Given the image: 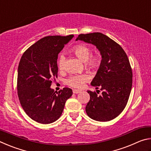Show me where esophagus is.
<instances>
[{
    "label": "esophagus",
    "instance_id": "1",
    "mask_svg": "<svg viewBox=\"0 0 151 151\" xmlns=\"http://www.w3.org/2000/svg\"><path fill=\"white\" fill-rule=\"evenodd\" d=\"M73 93H74V94H78V93H80L81 91H79V90H76V89H74V90L73 91Z\"/></svg>",
    "mask_w": 151,
    "mask_h": 151
}]
</instances>
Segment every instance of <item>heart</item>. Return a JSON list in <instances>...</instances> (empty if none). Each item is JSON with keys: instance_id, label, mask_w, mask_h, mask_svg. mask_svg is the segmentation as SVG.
I'll return each mask as SVG.
<instances>
[{"instance_id": "b5f03b06", "label": "heart", "mask_w": 151, "mask_h": 151, "mask_svg": "<svg viewBox=\"0 0 151 151\" xmlns=\"http://www.w3.org/2000/svg\"><path fill=\"white\" fill-rule=\"evenodd\" d=\"M73 52L76 57L85 62L86 67L91 69H96L99 68L101 63V57L99 53L91 54V49L87 45H78L73 48ZM66 58L63 54H60L58 59V66L60 69H63L65 66ZM90 77L86 74H76L70 75L66 79V83L74 88H81L83 87L86 82L89 81Z\"/></svg>"}]
</instances>
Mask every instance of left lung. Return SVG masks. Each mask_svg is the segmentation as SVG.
Returning a JSON list of instances; mask_svg holds the SVG:
<instances>
[{
    "label": "left lung",
    "instance_id": "1",
    "mask_svg": "<svg viewBox=\"0 0 151 151\" xmlns=\"http://www.w3.org/2000/svg\"><path fill=\"white\" fill-rule=\"evenodd\" d=\"M96 46L101 63L91 85L101 88V95L88 91L90 101L86 112L92 119L106 122L116 118L126 106L132 84V73L127 55L118 43L101 32L81 34L76 40Z\"/></svg>",
    "mask_w": 151,
    "mask_h": 151
}]
</instances>
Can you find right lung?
<instances>
[{"label": "right lung", "instance_id": "right-lung-1", "mask_svg": "<svg viewBox=\"0 0 151 151\" xmlns=\"http://www.w3.org/2000/svg\"><path fill=\"white\" fill-rule=\"evenodd\" d=\"M74 35L48 36L38 40L22 55L18 67L17 91L20 104L30 118L41 124L59 119L70 88L58 92L50 88L57 78L58 55Z\"/></svg>", "mask_w": 151, "mask_h": 151}]
</instances>
